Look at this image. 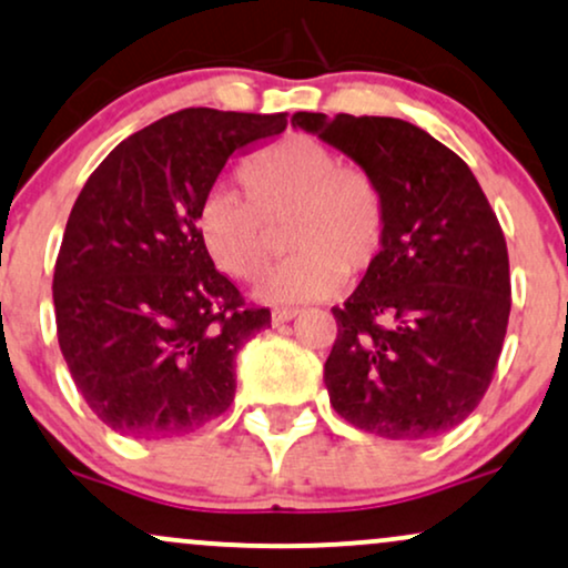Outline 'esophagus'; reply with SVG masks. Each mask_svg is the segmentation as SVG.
Returning <instances> with one entry per match:
<instances>
[{"instance_id":"esophagus-1","label":"esophagus","mask_w":568,"mask_h":568,"mask_svg":"<svg viewBox=\"0 0 568 568\" xmlns=\"http://www.w3.org/2000/svg\"><path fill=\"white\" fill-rule=\"evenodd\" d=\"M298 310H275L272 312V325H285V323H291V320H296L298 317Z\"/></svg>"}]
</instances>
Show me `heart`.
<instances>
[{
	"instance_id": "obj_1",
	"label": "heart",
	"mask_w": 568,
	"mask_h": 568,
	"mask_svg": "<svg viewBox=\"0 0 568 568\" xmlns=\"http://www.w3.org/2000/svg\"><path fill=\"white\" fill-rule=\"evenodd\" d=\"M245 197L211 193L197 211V232L224 275L258 280L275 254V232L288 224L296 256L258 285L272 304L317 302L375 264L384 245L386 206L367 172L310 136H283L237 169Z\"/></svg>"
}]
</instances>
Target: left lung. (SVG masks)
<instances>
[{
  "label": "left lung",
  "mask_w": 568,
  "mask_h": 568,
  "mask_svg": "<svg viewBox=\"0 0 568 568\" xmlns=\"http://www.w3.org/2000/svg\"><path fill=\"white\" fill-rule=\"evenodd\" d=\"M291 124L349 155L386 206L378 258L333 306V409L386 439L447 434L479 407L508 331V248L487 195L460 155L409 121L293 113Z\"/></svg>",
  "instance_id": "obj_1"
}]
</instances>
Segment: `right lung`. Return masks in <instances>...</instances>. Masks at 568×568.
Returning <instances> with one entry per match:
<instances>
[{"mask_svg": "<svg viewBox=\"0 0 568 568\" xmlns=\"http://www.w3.org/2000/svg\"><path fill=\"white\" fill-rule=\"evenodd\" d=\"M285 113L184 108L115 145L68 216L52 302L89 409L132 439L206 426L235 396V357L270 327L201 243L197 211L237 150Z\"/></svg>", "mask_w": 568, "mask_h": 568, "instance_id": "1", "label": "right lung"}]
</instances>
